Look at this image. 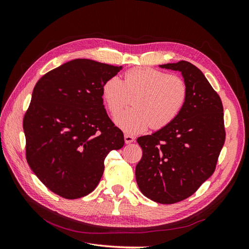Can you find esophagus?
Instances as JSON below:
<instances>
[{
	"label": "esophagus",
	"mask_w": 249,
	"mask_h": 249,
	"mask_svg": "<svg viewBox=\"0 0 249 249\" xmlns=\"http://www.w3.org/2000/svg\"><path fill=\"white\" fill-rule=\"evenodd\" d=\"M135 138L133 136H131V135H124V142L126 143V144H130V143L134 142Z\"/></svg>",
	"instance_id": "1"
}]
</instances>
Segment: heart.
Returning <instances> with one entry per match:
<instances>
[{"mask_svg": "<svg viewBox=\"0 0 249 249\" xmlns=\"http://www.w3.org/2000/svg\"><path fill=\"white\" fill-rule=\"evenodd\" d=\"M103 99L112 115H116L129 104L133 108L118 114L115 124L126 134H138L150 125L159 130L177 118L187 100L185 81L175 74L150 67L127 71L124 81L114 76L102 87Z\"/></svg>", "mask_w": 249, "mask_h": 249, "instance_id": "1", "label": "heart"}]
</instances>
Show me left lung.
<instances>
[{
	"instance_id": "obj_1",
	"label": "left lung",
	"mask_w": 249,
	"mask_h": 249,
	"mask_svg": "<svg viewBox=\"0 0 249 249\" xmlns=\"http://www.w3.org/2000/svg\"><path fill=\"white\" fill-rule=\"evenodd\" d=\"M160 67L182 73L187 100L172 123L137 139L142 158L135 175L144 196L169 205L191 196L213 175L225 131L220 97L200 70L187 61Z\"/></svg>"
}]
</instances>
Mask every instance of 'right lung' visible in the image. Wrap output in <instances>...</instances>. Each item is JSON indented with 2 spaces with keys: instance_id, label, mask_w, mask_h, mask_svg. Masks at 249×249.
<instances>
[{
  "instance_id": "right-lung-1",
  "label": "right lung",
  "mask_w": 249,
  "mask_h": 249,
  "mask_svg": "<svg viewBox=\"0 0 249 249\" xmlns=\"http://www.w3.org/2000/svg\"><path fill=\"white\" fill-rule=\"evenodd\" d=\"M122 70L74 59L36 83L22 123L26 158L35 176L59 196L76 199L91 193L105 158L124 144L102 97L104 83Z\"/></svg>"
}]
</instances>
